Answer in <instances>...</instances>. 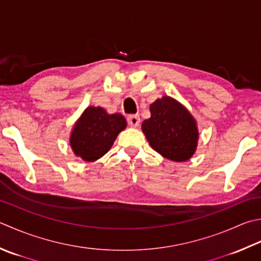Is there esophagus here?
<instances>
[{"mask_svg": "<svg viewBox=\"0 0 261 261\" xmlns=\"http://www.w3.org/2000/svg\"><path fill=\"white\" fill-rule=\"evenodd\" d=\"M126 121H127V124L130 126H138L140 123V117L139 115H129L126 117Z\"/></svg>", "mask_w": 261, "mask_h": 261, "instance_id": "34e87169", "label": "esophagus"}]
</instances>
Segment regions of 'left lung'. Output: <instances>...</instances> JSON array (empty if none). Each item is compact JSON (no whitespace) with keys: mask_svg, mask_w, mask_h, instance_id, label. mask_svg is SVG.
<instances>
[{"mask_svg":"<svg viewBox=\"0 0 261 261\" xmlns=\"http://www.w3.org/2000/svg\"><path fill=\"white\" fill-rule=\"evenodd\" d=\"M149 110L150 117L142 122L141 129L152 149L174 162L190 160L199 138L190 112L168 96L155 100Z\"/></svg>","mask_w":261,"mask_h":261,"instance_id":"obj_1","label":"left lung"}]
</instances>
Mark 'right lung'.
<instances>
[{"label": "right lung", "mask_w": 261, "mask_h": 261, "mask_svg": "<svg viewBox=\"0 0 261 261\" xmlns=\"http://www.w3.org/2000/svg\"><path fill=\"white\" fill-rule=\"evenodd\" d=\"M125 126L126 121L120 113L109 114L99 106H89L75 122L70 146L74 155L84 161H97L111 149L117 135Z\"/></svg>", "instance_id": "1"}]
</instances>
